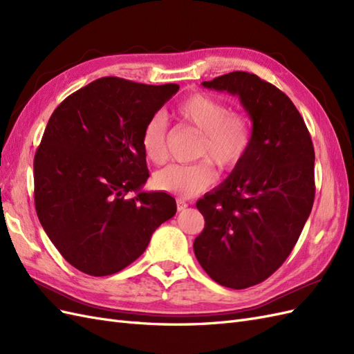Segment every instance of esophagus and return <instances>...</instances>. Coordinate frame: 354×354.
<instances>
[{
  "mask_svg": "<svg viewBox=\"0 0 354 354\" xmlns=\"http://www.w3.org/2000/svg\"><path fill=\"white\" fill-rule=\"evenodd\" d=\"M187 207H189V203H187L186 201L177 199V209H178V211H183V209H186Z\"/></svg>",
  "mask_w": 354,
  "mask_h": 354,
  "instance_id": "obj_1",
  "label": "esophagus"
}]
</instances>
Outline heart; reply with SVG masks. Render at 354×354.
<instances>
[{"mask_svg":"<svg viewBox=\"0 0 354 354\" xmlns=\"http://www.w3.org/2000/svg\"><path fill=\"white\" fill-rule=\"evenodd\" d=\"M176 116L201 133L196 156L205 158L221 171L236 168L251 146V125L241 112H230L229 106L205 93H194L181 100ZM142 149L147 160L164 162L167 156V121L162 115L149 120L142 133ZM208 160L192 165L173 164L153 176L156 189L180 198H192L216 181V171Z\"/></svg>","mask_w":354,"mask_h":354,"instance_id":"heart-1","label":"heart"}]
</instances>
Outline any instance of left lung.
I'll return each mask as SVG.
<instances>
[{"label": "left lung", "mask_w": 354, "mask_h": 354, "mask_svg": "<svg viewBox=\"0 0 354 354\" xmlns=\"http://www.w3.org/2000/svg\"><path fill=\"white\" fill-rule=\"evenodd\" d=\"M202 85L238 95L252 121L248 153L196 202L205 227L194 242L212 281L243 289L279 269L301 234L315 201V149L294 103L270 82L234 71Z\"/></svg>", "instance_id": "obj_1"}]
</instances>
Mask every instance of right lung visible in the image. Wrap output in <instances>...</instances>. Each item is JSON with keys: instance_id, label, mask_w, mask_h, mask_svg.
Listing matches in <instances>:
<instances>
[{"instance_id": "obj_1", "label": "right lung", "mask_w": 354, "mask_h": 354, "mask_svg": "<svg viewBox=\"0 0 354 354\" xmlns=\"http://www.w3.org/2000/svg\"><path fill=\"white\" fill-rule=\"evenodd\" d=\"M116 77L95 80L50 116L34 159L42 229L69 264L90 276L121 272L177 211L165 192H142L146 122L178 91ZM130 191L138 195L127 198Z\"/></svg>"}]
</instances>
